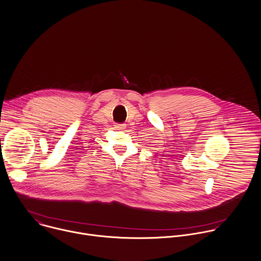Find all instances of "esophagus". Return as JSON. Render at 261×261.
<instances>
[{
  "instance_id": "obj_1",
  "label": "esophagus",
  "mask_w": 261,
  "mask_h": 261,
  "mask_svg": "<svg viewBox=\"0 0 261 261\" xmlns=\"http://www.w3.org/2000/svg\"><path fill=\"white\" fill-rule=\"evenodd\" d=\"M125 124H116L115 125V128L117 129V130H123V129H125Z\"/></svg>"
}]
</instances>
